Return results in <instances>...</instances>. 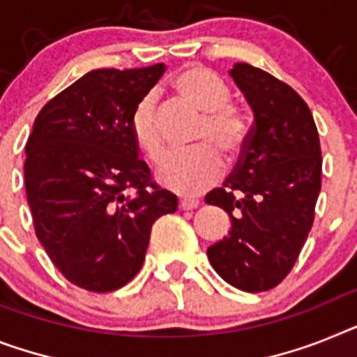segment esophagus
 Segmentation results:
<instances>
[{"mask_svg": "<svg viewBox=\"0 0 357 357\" xmlns=\"http://www.w3.org/2000/svg\"><path fill=\"white\" fill-rule=\"evenodd\" d=\"M197 205H199V202L194 197H181L179 199V208H183V211H194Z\"/></svg>", "mask_w": 357, "mask_h": 357, "instance_id": "34e87169", "label": "esophagus"}]
</instances>
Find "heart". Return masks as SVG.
<instances>
[{
    "label": "heart",
    "instance_id": "obj_1",
    "mask_svg": "<svg viewBox=\"0 0 357 357\" xmlns=\"http://www.w3.org/2000/svg\"><path fill=\"white\" fill-rule=\"evenodd\" d=\"M174 89L187 103L205 112L194 151L176 152L160 167V181L178 194H199L214 185L223 174V161L211 145L229 155L238 154L243 145V116L230 105V89L218 74L199 65L188 67L174 77ZM130 132L139 151L158 163L165 155V139L158 123V98L149 92L137 101L130 114Z\"/></svg>",
    "mask_w": 357,
    "mask_h": 357
}]
</instances>
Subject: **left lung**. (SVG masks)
<instances>
[{
    "mask_svg": "<svg viewBox=\"0 0 357 357\" xmlns=\"http://www.w3.org/2000/svg\"><path fill=\"white\" fill-rule=\"evenodd\" d=\"M230 76L254 123L234 172L205 197L232 223L206 256L227 283L263 292L285 280L312 229L321 146L310 109L292 86L248 63H236Z\"/></svg>",
    "mask_w": 357,
    "mask_h": 357,
    "instance_id": "1",
    "label": "left lung"
}]
</instances>
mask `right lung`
<instances>
[{
    "mask_svg": "<svg viewBox=\"0 0 357 357\" xmlns=\"http://www.w3.org/2000/svg\"><path fill=\"white\" fill-rule=\"evenodd\" d=\"M165 72L98 68L45 105L25 152L36 236L59 272L91 292L121 289L139 272L158 218L178 197L152 181L130 114Z\"/></svg>",
    "mask_w": 357,
    "mask_h": 357,
    "instance_id": "add662e5",
    "label": "right lung"
}]
</instances>
